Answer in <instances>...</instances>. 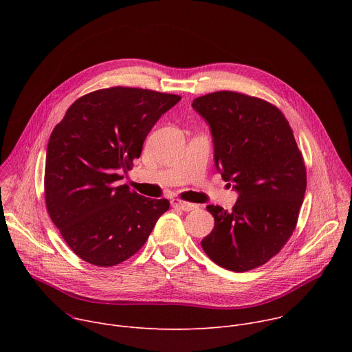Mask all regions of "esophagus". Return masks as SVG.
Returning <instances> with one entry per match:
<instances>
[{
  "mask_svg": "<svg viewBox=\"0 0 352 352\" xmlns=\"http://www.w3.org/2000/svg\"><path fill=\"white\" fill-rule=\"evenodd\" d=\"M171 206L175 208V209H179V210H182V212H190V210H195V209H196V205L184 202V200H181V199H178V197L171 199Z\"/></svg>",
  "mask_w": 352,
  "mask_h": 352,
  "instance_id": "1",
  "label": "esophagus"
}]
</instances>
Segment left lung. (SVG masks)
<instances>
[{"mask_svg":"<svg viewBox=\"0 0 352 352\" xmlns=\"http://www.w3.org/2000/svg\"><path fill=\"white\" fill-rule=\"evenodd\" d=\"M193 110L213 138L214 164L238 192L232 212L209 205L214 228L202 239L206 255L231 272L265 265L291 236L307 189V170L283 113L258 97L214 91Z\"/></svg>","mask_w":352,"mask_h":352,"instance_id":"8db88e82","label":"left lung"}]
</instances>
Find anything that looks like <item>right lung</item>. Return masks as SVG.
I'll return each mask as SVG.
<instances>
[{"label":"right lung","instance_id":"add662e5","mask_svg":"<svg viewBox=\"0 0 352 352\" xmlns=\"http://www.w3.org/2000/svg\"><path fill=\"white\" fill-rule=\"evenodd\" d=\"M181 100L136 87L91 91L68 109L47 144L44 193L50 217L85 262L116 266L144 245L167 199L121 185L159 118Z\"/></svg>","mask_w":352,"mask_h":352}]
</instances>
